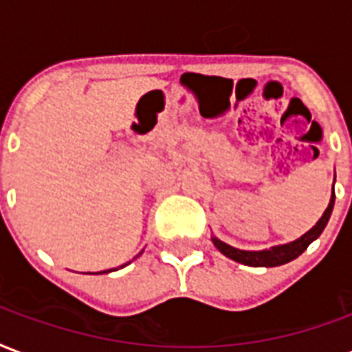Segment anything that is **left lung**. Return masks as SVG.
<instances>
[{
    "instance_id": "left-lung-1",
    "label": "left lung",
    "mask_w": 352,
    "mask_h": 352,
    "mask_svg": "<svg viewBox=\"0 0 352 352\" xmlns=\"http://www.w3.org/2000/svg\"><path fill=\"white\" fill-rule=\"evenodd\" d=\"M334 186H332V197H330V203L327 210L322 212V216L319 218V222L315 223L314 228L309 229L308 233H304L300 239H296L293 242H287V244H280V246H272L269 250H261V252H248V250H239L229 246L226 242H222L220 239L212 236V242L214 246L223 256L233 259L236 263H242V265H248V267H280V265H285V263L293 261L296 257L300 256L304 250L308 248L309 244L321 235L322 229L327 228V223L330 220V214H332V209H334Z\"/></svg>"
}]
</instances>
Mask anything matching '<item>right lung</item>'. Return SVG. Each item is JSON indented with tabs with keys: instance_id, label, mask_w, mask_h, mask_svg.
<instances>
[{
	"instance_id": "add662e5",
	"label": "right lung",
	"mask_w": 352,
	"mask_h": 352,
	"mask_svg": "<svg viewBox=\"0 0 352 352\" xmlns=\"http://www.w3.org/2000/svg\"><path fill=\"white\" fill-rule=\"evenodd\" d=\"M111 270H117V269H111ZM111 270H104V272H111ZM96 274H102V272H96Z\"/></svg>"
}]
</instances>
